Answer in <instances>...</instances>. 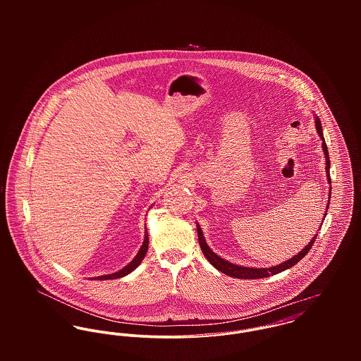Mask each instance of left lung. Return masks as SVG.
<instances>
[{
  "mask_svg": "<svg viewBox=\"0 0 361 361\" xmlns=\"http://www.w3.org/2000/svg\"><path fill=\"white\" fill-rule=\"evenodd\" d=\"M314 121H315V130H317L319 139L322 140V153L325 155L326 180H328V183L331 185V176H329L331 161H329L328 149H326V145H325V140H324V135H322L321 121H319V118H318L317 115L314 116ZM329 199H331V186H329L328 204H326V208H325V214H324L322 219L319 221V222H321L319 229H321V226H322V222H324V219H325V215H326V211H328V207H329ZM196 226H197V235H199L200 247H202V250H203V255H204L207 259L209 261V264H211L212 267H215L218 271L224 272L225 275H229V276H233V278H239V279H261V278H267V276H269V275H275V274H279V272H282V271H285V269L292 268L293 265H296L302 258L305 257V256L309 253L310 249H311V246L314 245L315 238H317V235H318V233H315V235L312 236V239L310 240L309 245H306V247H305L302 252L296 253L293 257L289 258V259H286V261H283V262H281V264L268 267V268H256V267H243V265H238V264H233V262H231V261H228V259H225V258L219 257V256H218L216 253H214V252L209 249V246L207 245L206 238H204V235H203V231H202L199 222L196 224ZM319 229H318V231H319Z\"/></svg>",
  "mask_w": 361,
  "mask_h": 361,
  "instance_id": "8db88e82",
  "label": "left lung"
}]
</instances>
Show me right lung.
Instances as JSON below:
<instances>
[{
  "instance_id": "add662e5",
  "label": "right lung",
  "mask_w": 361,
  "mask_h": 361,
  "mask_svg": "<svg viewBox=\"0 0 361 361\" xmlns=\"http://www.w3.org/2000/svg\"><path fill=\"white\" fill-rule=\"evenodd\" d=\"M147 250H149V233L145 232V240H143L142 247L139 249L137 255L135 256V258H133L128 265H125L122 269H119V271H116V272L106 274V275H100V276H96V278H93V279H97V281H108V279H116V278L126 276L128 274H130L132 271H135V269L140 265V262L145 259V256H146Z\"/></svg>"
}]
</instances>
